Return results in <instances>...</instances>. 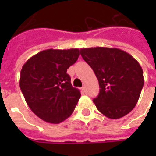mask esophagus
<instances>
[{
  "mask_svg": "<svg viewBox=\"0 0 156 156\" xmlns=\"http://www.w3.org/2000/svg\"><path fill=\"white\" fill-rule=\"evenodd\" d=\"M82 90H83V93H87V89H86L85 87H82Z\"/></svg>",
  "mask_w": 156,
  "mask_h": 156,
  "instance_id": "obj_1",
  "label": "esophagus"
}]
</instances>
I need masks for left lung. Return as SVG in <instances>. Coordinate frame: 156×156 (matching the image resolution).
Wrapping results in <instances>:
<instances>
[{
	"mask_svg": "<svg viewBox=\"0 0 156 156\" xmlns=\"http://www.w3.org/2000/svg\"><path fill=\"white\" fill-rule=\"evenodd\" d=\"M80 54L99 81L100 93L93 100L98 110L110 119L130 112L144 84L143 69L138 61L116 48H86L80 49Z\"/></svg>",
	"mask_w": 156,
	"mask_h": 156,
	"instance_id": "obj_1",
	"label": "left lung"
}]
</instances>
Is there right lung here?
Wrapping results in <instances>:
<instances>
[{
  "label": "right lung",
  "mask_w": 156,
  "mask_h": 156,
  "mask_svg": "<svg viewBox=\"0 0 156 156\" xmlns=\"http://www.w3.org/2000/svg\"><path fill=\"white\" fill-rule=\"evenodd\" d=\"M79 49H47L23 65L19 86L31 111L43 121L58 124L70 116L81 96L72 87L67 69L75 63Z\"/></svg>",
  "instance_id": "add662e5"
}]
</instances>
